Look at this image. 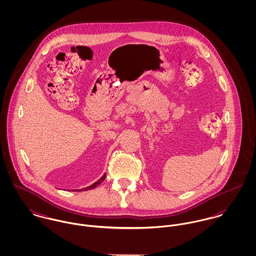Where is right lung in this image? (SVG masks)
Returning <instances> with one entry per match:
<instances>
[{
	"mask_svg": "<svg viewBox=\"0 0 256 256\" xmlns=\"http://www.w3.org/2000/svg\"><path fill=\"white\" fill-rule=\"evenodd\" d=\"M104 178H106V174H104V176H102L100 180H98L96 182L94 183V184H92V185H90V186H88V187H86L84 190H90V189H94V188H96V186H98L100 183H102V182H104Z\"/></svg>",
	"mask_w": 256,
	"mask_h": 256,
	"instance_id": "right-lung-1",
	"label": "right lung"
}]
</instances>
